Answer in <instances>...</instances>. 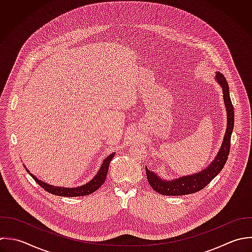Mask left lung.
<instances>
[{
	"label": "left lung",
	"instance_id": "obj_1",
	"mask_svg": "<svg viewBox=\"0 0 252 252\" xmlns=\"http://www.w3.org/2000/svg\"><path fill=\"white\" fill-rule=\"evenodd\" d=\"M215 74V80L218 82L223 90V99L227 112V128L221 147L214 160L205 169L198 173L189 176H183L178 179H162L158 174H155L154 172L148 170L147 167H145L149 185L154 190H156L160 194L176 196L197 192L203 189L222 171L227 162L231 148V136L234 129L235 113L230 97L229 84L225 76L219 71H216Z\"/></svg>",
	"mask_w": 252,
	"mask_h": 252
}]
</instances>
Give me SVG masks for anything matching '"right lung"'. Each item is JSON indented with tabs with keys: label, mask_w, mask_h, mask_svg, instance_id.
<instances>
[{
	"label": "right lung",
	"mask_w": 252,
	"mask_h": 252,
	"mask_svg": "<svg viewBox=\"0 0 252 252\" xmlns=\"http://www.w3.org/2000/svg\"><path fill=\"white\" fill-rule=\"evenodd\" d=\"M114 156H115V152H113L112 154L107 156L103 160L102 165L100 166V169L98 170V172L94 176V178L90 182H88V183H86V184H84L83 186H80V187H74V188L55 187V186L49 185V184H47V183H45V182H43L41 180H38L37 177L32 175L29 170L26 169V171L42 189H44L46 191H48V192H50L52 194L60 195V196H66V197L83 196V195H88V194L93 193L94 191H96L104 184V182L106 180V177H107V173H108L110 162H111V160L113 159ZM23 166H24V168H26L24 164H23Z\"/></svg>",
	"instance_id": "add662e5"
}]
</instances>
